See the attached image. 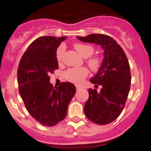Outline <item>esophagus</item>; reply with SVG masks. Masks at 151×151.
I'll return each instance as SVG.
<instances>
[{"mask_svg":"<svg viewBox=\"0 0 151 151\" xmlns=\"http://www.w3.org/2000/svg\"><path fill=\"white\" fill-rule=\"evenodd\" d=\"M76 89H77V90L78 91V90H80L81 89V87H80V86H76Z\"/></svg>","mask_w":151,"mask_h":151,"instance_id":"obj_1","label":"esophagus"}]
</instances>
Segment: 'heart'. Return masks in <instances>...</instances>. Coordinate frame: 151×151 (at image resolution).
Segmentation results:
<instances>
[{
	"mask_svg": "<svg viewBox=\"0 0 151 151\" xmlns=\"http://www.w3.org/2000/svg\"><path fill=\"white\" fill-rule=\"evenodd\" d=\"M74 48L79 52L81 56L83 58H87L91 56L93 53L94 49L93 46L90 45L81 44V43H76L74 45ZM65 47L64 45H60L58 48L56 52V58L58 61L60 62L62 61L63 55L65 53ZM86 64L89 67V68L93 71L98 70L101 65V60L97 56L91 57L86 60ZM88 70L85 67H81V68H72L70 69L65 72V78L71 82L75 83V84H81L84 78L87 77Z\"/></svg>",
	"mask_w": 151,
	"mask_h": 151,
	"instance_id": "1",
	"label": "heart"
}]
</instances>
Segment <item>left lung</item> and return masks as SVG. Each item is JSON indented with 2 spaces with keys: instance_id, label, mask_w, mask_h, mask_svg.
Instances as JSON below:
<instances>
[{
  "instance_id": "8db88e82",
  "label": "left lung",
  "mask_w": 151,
  "mask_h": 151,
  "mask_svg": "<svg viewBox=\"0 0 151 151\" xmlns=\"http://www.w3.org/2000/svg\"><path fill=\"white\" fill-rule=\"evenodd\" d=\"M77 37L82 42L99 45L104 50L101 67L90 79L95 88L101 86V91L89 89L84 111L90 121L106 125L119 116L127 100L131 81L129 60L121 47L110 36L91 34Z\"/></svg>"
}]
</instances>
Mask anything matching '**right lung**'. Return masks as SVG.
I'll use <instances>...</instances> for the list:
<instances>
[{
    "label": "right lung",
    "instance_id": "1",
    "mask_svg": "<svg viewBox=\"0 0 151 151\" xmlns=\"http://www.w3.org/2000/svg\"><path fill=\"white\" fill-rule=\"evenodd\" d=\"M66 37L42 36L22 55L18 69L19 93L29 114L42 125L53 126L64 120L76 92L70 82L58 87L50 84V73L58 69L57 49Z\"/></svg>",
    "mask_w": 151,
    "mask_h": 151
}]
</instances>
